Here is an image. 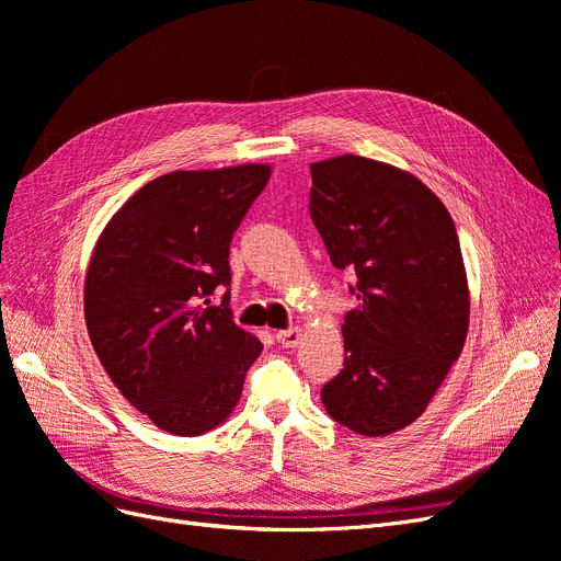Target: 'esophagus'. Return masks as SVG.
I'll return each instance as SVG.
<instances>
[{"mask_svg": "<svg viewBox=\"0 0 561 561\" xmlns=\"http://www.w3.org/2000/svg\"><path fill=\"white\" fill-rule=\"evenodd\" d=\"M276 339H278V344H280V346H285V348H295V346H299V342H301V330H297V328L280 330V332L276 334Z\"/></svg>", "mask_w": 561, "mask_h": 561, "instance_id": "obj_1", "label": "esophagus"}]
</instances>
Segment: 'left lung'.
<instances>
[{"label": "left lung", "instance_id": "obj_1", "mask_svg": "<svg viewBox=\"0 0 561 561\" xmlns=\"http://www.w3.org/2000/svg\"><path fill=\"white\" fill-rule=\"evenodd\" d=\"M311 219L358 307L344 318V369L322 386L328 414L365 437L414 423L463 351L470 293L445 203L400 168L311 163Z\"/></svg>", "mask_w": 561, "mask_h": 561}]
</instances>
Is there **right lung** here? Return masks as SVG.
<instances>
[{"mask_svg":"<svg viewBox=\"0 0 561 561\" xmlns=\"http://www.w3.org/2000/svg\"><path fill=\"white\" fill-rule=\"evenodd\" d=\"M271 165L175 171L147 182L100 233L83 316L100 363L157 428L196 437L225 423L262 342L233 322L229 245Z\"/></svg>","mask_w":561,"mask_h":561,"instance_id":"obj_1","label":"right lung"}]
</instances>
